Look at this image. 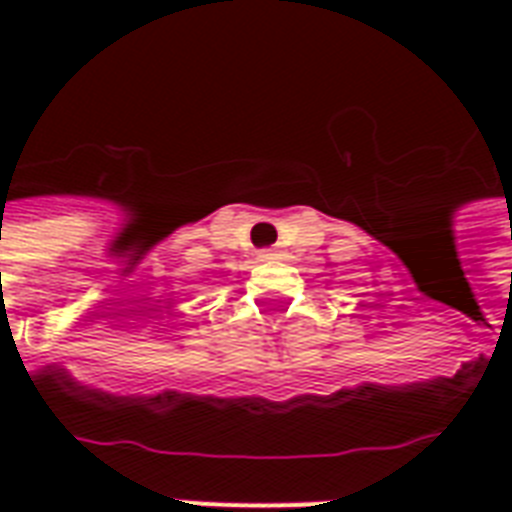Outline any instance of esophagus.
I'll use <instances>...</instances> for the list:
<instances>
[{
  "instance_id": "obj_1",
  "label": "esophagus",
  "mask_w": 512,
  "mask_h": 512,
  "mask_svg": "<svg viewBox=\"0 0 512 512\" xmlns=\"http://www.w3.org/2000/svg\"><path fill=\"white\" fill-rule=\"evenodd\" d=\"M260 257H263V260H273V257H279V249H263Z\"/></svg>"
}]
</instances>
